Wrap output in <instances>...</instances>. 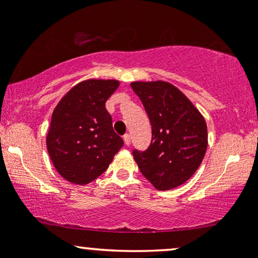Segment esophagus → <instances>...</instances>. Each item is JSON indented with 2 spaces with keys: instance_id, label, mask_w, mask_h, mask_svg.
<instances>
[{
  "instance_id": "obj_1",
  "label": "esophagus",
  "mask_w": 258,
  "mask_h": 258,
  "mask_svg": "<svg viewBox=\"0 0 258 258\" xmlns=\"http://www.w3.org/2000/svg\"><path fill=\"white\" fill-rule=\"evenodd\" d=\"M123 142H125V144L127 147L131 144V137H130V135H125L123 136Z\"/></svg>"
}]
</instances>
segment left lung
I'll list each match as a JSON object with an SVG mask.
<instances>
[{"mask_svg":"<svg viewBox=\"0 0 258 258\" xmlns=\"http://www.w3.org/2000/svg\"><path fill=\"white\" fill-rule=\"evenodd\" d=\"M131 87L152 123V143L144 152L133 150V158L158 190L176 188L193 176L205 156L206 121L170 82L135 81Z\"/></svg>","mask_w":258,"mask_h":258,"instance_id":"left-lung-1","label":"left lung"}]
</instances>
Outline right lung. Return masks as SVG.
<instances>
[{"instance_id": "obj_1", "label": "right lung", "mask_w": 258, "mask_h": 258, "mask_svg": "<svg viewBox=\"0 0 258 258\" xmlns=\"http://www.w3.org/2000/svg\"><path fill=\"white\" fill-rule=\"evenodd\" d=\"M117 80L88 79L59 100L52 112L46 144L57 172L84 185L111 164L123 141L112 130L105 102L119 87Z\"/></svg>"}]
</instances>
